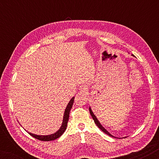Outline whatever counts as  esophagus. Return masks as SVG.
Wrapping results in <instances>:
<instances>
[{"label": "esophagus", "instance_id": "obj_1", "mask_svg": "<svg viewBox=\"0 0 159 159\" xmlns=\"http://www.w3.org/2000/svg\"><path fill=\"white\" fill-rule=\"evenodd\" d=\"M87 87L85 85H81L80 88V90L82 93H84L87 91Z\"/></svg>", "mask_w": 159, "mask_h": 159}]
</instances>
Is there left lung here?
<instances>
[{
  "label": "left lung",
  "mask_w": 159,
  "mask_h": 159,
  "mask_svg": "<svg viewBox=\"0 0 159 159\" xmlns=\"http://www.w3.org/2000/svg\"><path fill=\"white\" fill-rule=\"evenodd\" d=\"M132 56H134L133 54H132ZM89 111H90V115H91V116H92V118L93 119V120H94V121H95V123L96 124V125L98 126V127L99 128V129H101L102 131H103V132H105L106 134H108V135H110V136H111V137H114V138H116V137H114V136H113L110 133V132H108L107 130H106L105 128H104L103 126H102V125L101 123H100V121H99V120L98 119V118L96 117V116H95V115L94 114V113L93 112V111H92V109H91V108L90 107H89Z\"/></svg>",
  "instance_id": "left-lung-1"
}]
</instances>
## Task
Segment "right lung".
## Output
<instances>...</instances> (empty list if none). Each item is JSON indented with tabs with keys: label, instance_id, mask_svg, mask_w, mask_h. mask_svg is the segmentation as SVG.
Here are the masks:
<instances>
[{
	"label": "right lung",
	"instance_id": "1",
	"mask_svg": "<svg viewBox=\"0 0 159 159\" xmlns=\"http://www.w3.org/2000/svg\"><path fill=\"white\" fill-rule=\"evenodd\" d=\"M74 100H75V97H73L70 100V101L69 102V103L67 104L66 109H65V111H64V117H63V121H62L61 126L59 129H58L57 132H56L55 133H53V134H48V135H38V134L30 133V132H28V133H29L31 136L33 137V138L38 139V140H42V141L54 140H56V139L60 138V137L62 135L63 133H64V132H65V130H66V129L67 123H68V121H69V112H70L71 108L73 106Z\"/></svg>",
	"mask_w": 159,
	"mask_h": 159
}]
</instances>
